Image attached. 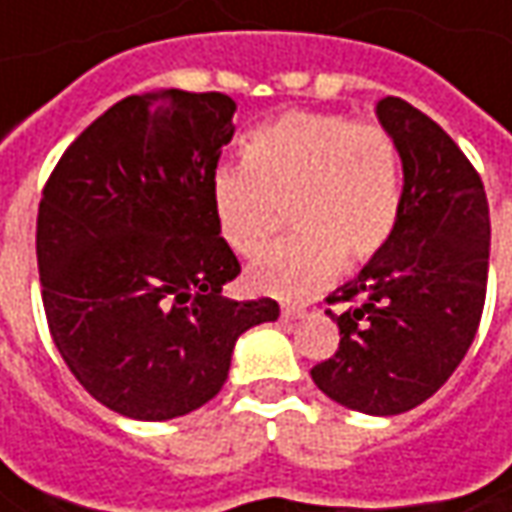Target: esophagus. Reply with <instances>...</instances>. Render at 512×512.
Listing matches in <instances>:
<instances>
[{
  "label": "esophagus",
  "instance_id": "esophagus-1",
  "mask_svg": "<svg viewBox=\"0 0 512 512\" xmlns=\"http://www.w3.org/2000/svg\"><path fill=\"white\" fill-rule=\"evenodd\" d=\"M301 317H306V309H295V306L281 309V320H301Z\"/></svg>",
  "mask_w": 512,
  "mask_h": 512
}]
</instances>
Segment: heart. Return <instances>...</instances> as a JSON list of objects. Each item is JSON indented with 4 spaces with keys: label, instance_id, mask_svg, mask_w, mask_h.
Here are the masks:
<instances>
[{
    "label": "heart",
    "instance_id": "b5f03b06",
    "mask_svg": "<svg viewBox=\"0 0 512 512\" xmlns=\"http://www.w3.org/2000/svg\"><path fill=\"white\" fill-rule=\"evenodd\" d=\"M245 169L211 178V211L222 242L259 256L276 231V209L298 234L250 267L248 284L278 301H303L340 267L376 259L396 231L401 161L376 122L326 111H287L242 142Z\"/></svg>",
    "mask_w": 512,
    "mask_h": 512
}]
</instances>
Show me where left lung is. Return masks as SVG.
<instances>
[{"label":"left lung","instance_id":"left-lung-1","mask_svg":"<svg viewBox=\"0 0 512 512\" xmlns=\"http://www.w3.org/2000/svg\"><path fill=\"white\" fill-rule=\"evenodd\" d=\"M404 186L396 231L357 278L331 292L340 348L312 368L337 404L398 415L446 384L474 343L488 287L491 214L477 169L451 136L401 97L376 102Z\"/></svg>","mask_w":512,"mask_h":512}]
</instances>
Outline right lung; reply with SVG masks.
Listing matches in <instances>:
<instances>
[{"instance_id":"1","label":"right lung","mask_w":512,"mask_h":512,"mask_svg":"<svg viewBox=\"0 0 512 512\" xmlns=\"http://www.w3.org/2000/svg\"><path fill=\"white\" fill-rule=\"evenodd\" d=\"M234 111L217 91L125 97L44 186L35 250L52 340L74 379L133 421L203 407L228 379L236 340L278 320L270 298H222L239 262L209 189Z\"/></svg>"}]
</instances>
